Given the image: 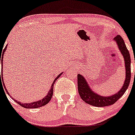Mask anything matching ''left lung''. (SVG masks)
Wrapping results in <instances>:
<instances>
[{
  "label": "left lung",
  "mask_w": 135,
  "mask_h": 135,
  "mask_svg": "<svg viewBox=\"0 0 135 135\" xmlns=\"http://www.w3.org/2000/svg\"><path fill=\"white\" fill-rule=\"evenodd\" d=\"M114 41L117 43L118 48L124 56L126 67V80L122 88L117 93L112 96L102 97L95 93L89 86V84L86 82L84 77L80 74L77 76L78 91L81 98L84 102L89 105L95 107H105L114 104L118 99L125 93L128 88L131 80V57L129 52L126 47L124 40L118 35L114 38Z\"/></svg>",
  "instance_id": "left-lung-1"
}]
</instances>
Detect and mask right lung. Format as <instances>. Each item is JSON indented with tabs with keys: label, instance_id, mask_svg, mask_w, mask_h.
Returning a JSON list of instances; mask_svg holds the SVG:
<instances>
[{
	"label": "right lung",
	"instance_id": "add662e5",
	"mask_svg": "<svg viewBox=\"0 0 135 135\" xmlns=\"http://www.w3.org/2000/svg\"><path fill=\"white\" fill-rule=\"evenodd\" d=\"M6 47H7V46H6L5 48L4 49V50L2 51V52H1V61H2V59H3V56H4V51H5L6 50ZM62 74L60 73V75H59V76H57V77L55 79V80L53 81V84H52L51 85V89L50 91H49L48 94L47 95V96L45 97L43 99L40 100L39 101H36V102H32V103H29V104H21V102H19L18 101L16 100H14L13 98L11 97V98L12 99H13L17 103V104H19L20 105H21L22 107H23V108H27V109H31V108H40V107L42 106H44V105H46V104H47V103H48L51 100V97L53 96V86H54V84L55 82V81L59 79V77H60V75H61ZM4 82V80H3V78H2V73L1 74V84L2 83H3ZM3 85H4V83H3ZM4 88H5V85H4ZM7 93L9 94V93L8 92V91H6Z\"/></svg>",
	"mask_w": 135,
	"mask_h": 135
}]
</instances>
